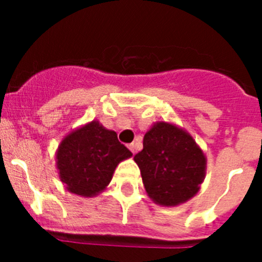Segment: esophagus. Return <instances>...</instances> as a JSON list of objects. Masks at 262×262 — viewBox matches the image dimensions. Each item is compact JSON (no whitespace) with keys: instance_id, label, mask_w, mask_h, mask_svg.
Instances as JSON below:
<instances>
[{"instance_id":"1","label":"esophagus","mask_w":262,"mask_h":262,"mask_svg":"<svg viewBox=\"0 0 262 262\" xmlns=\"http://www.w3.org/2000/svg\"><path fill=\"white\" fill-rule=\"evenodd\" d=\"M128 148L133 154H136V151H138V144H136V143H131V144L128 145Z\"/></svg>"}]
</instances>
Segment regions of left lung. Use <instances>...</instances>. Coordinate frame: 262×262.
<instances>
[{"label":"left lung","instance_id":"left-lung-1","mask_svg":"<svg viewBox=\"0 0 262 262\" xmlns=\"http://www.w3.org/2000/svg\"><path fill=\"white\" fill-rule=\"evenodd\" d=\"M148 196L156 205L174 207L191 200L206 177L207 159L182 127L160 120L143 139L134 157Z\"/></svg>","mask_w":262,"mask_h":262}]
</instances>
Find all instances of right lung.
<instances>
[{"label":"right lung","mask_w":262,"mask_h":262,"mask_svg":"<svg viewBox=\"0 0 262 262\" xmlns=\"http://www.w3.org/2000/svg\"><path fill=\"white\" fill-rule=\"evenodd\" d=\"M131 156L115 131L92 120L62 138L55 160L60 181L67 190L89 198L102 193L118 164Z\"/></svg>","instance_id":"right-lung-1"}]
</instances>
